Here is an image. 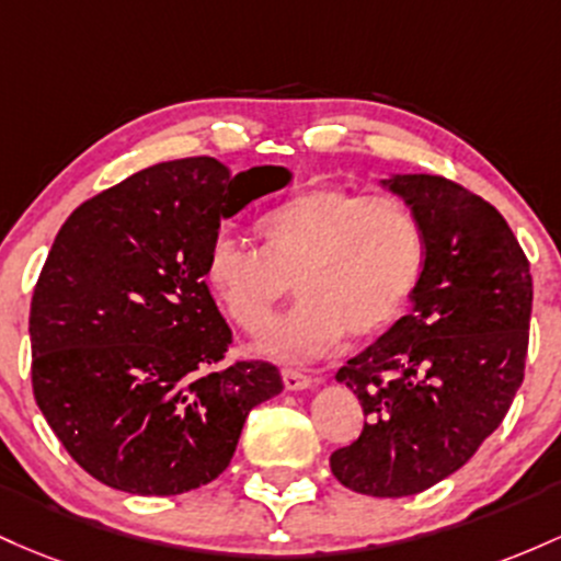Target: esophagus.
<instances>
[{"label": "esophagus", "mask_w": 561, "mask_h": 561, "mask_svg": "<svg viewBox=\"0 0 561 561\" xmlns=\"http://www.w3.org/2000/svg\"><path fill=\"white\" fill-rule=\"evenodd\" d=\"M280 376H283V387H286L288 392H299V389L314 387V379H310V376H305L297 368H283Z\"/></svg>", "instance_id": "esophagus-1"}]
</instances>
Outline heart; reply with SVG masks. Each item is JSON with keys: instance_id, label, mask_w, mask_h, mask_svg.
Here are the masks:
<instances>
[{"instance_id": "heart-1", "label": "heart", "mask_w": 561, "mask_h": 561, "mask_svg": "<svg viewBox=\"0 0 561 561\" xmlns=\"http://www.w3.org/2000/svg\"><path fill=\"white\" fill-rule=\"evenodd\" d=\"M264 249L219 232L206 283L241 329L260 331L288 279L302 299L256 339L275 360H310L344 331L374 336L398 320L424 267V230L408 206L320 185L286 201L260 225Z\"/></svg>"}]
</instances>
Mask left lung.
<instances>
[{"label": "left lung", "instance_id": "obj_1", "mask_svg": "<svg viewBox=\"0 0 561 561\" xmlns=\"http://www.w3.org/2000/svg\"><path fill=\"white\" fill-rule=\"evenodd\" d=\"M424 230L413 310L339 368L368 424L331 471L374 499L443 482L499 430L525 379L533 312L530 262L506 219L434 174H387Z\"/></svg>", "mask_w": 561, "mask_h": 561}]
</instances>
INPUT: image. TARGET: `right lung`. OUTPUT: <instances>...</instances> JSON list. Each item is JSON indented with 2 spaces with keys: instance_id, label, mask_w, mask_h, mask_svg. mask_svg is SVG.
<instances>
[{
  "instance_id": "add662e5",
  "label": "right lung",
  "mask_w": 561,
  "mask_h": 561,
  "mask_svg": "<svg viewBox=\"0 0 561 561\" xmlns=\"http://www.w3.org/2000/svg\"><path fill=\"white\" fill-rule=\"evenodd\" d=\"M286 167L163 161L66 219L31 301L39 411L94 480L180 495L217 480L251 408L283 392L278 368H219L232 331L204 262L219 222L291 185Z\"/></svg>"
}]
</instances>
